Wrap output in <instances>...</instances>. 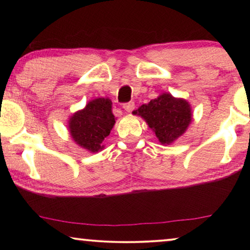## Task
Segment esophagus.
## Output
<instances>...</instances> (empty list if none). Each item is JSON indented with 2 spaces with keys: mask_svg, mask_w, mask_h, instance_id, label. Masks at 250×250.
I'll list each match as a JSON object with an SVG mask.
<instances>
[{
  "mask_svg": "<svg viewBox=\"0 0 250 250\" xmlns=\"http://www.w3.org/2000/svg\"><path fill=\"white\" fill-rule=\"evenodd\" d=\"M134 108H135V104H134V102H132V101L126 102V104H123V109H124L126 112H131Z\"/></svg>",
  "mask_w": 250,
  "mask_h": 250,
  "instance_id": "esophagus-1",
  "label": "esophagus"
}]
</instances>
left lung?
Here are the masks:
<instances>
[{
	"label": "left lung",
	"mask_w": 250,
	"mask_h": 250,
	"mask_svg": "<svg viewBox=\"0 0 250 250\" xmlns=\"http://www.w3.org/2000/svg\"><path fill=\"white\" fill-rule=\"evenodd\" d=\"M145 119L162 145H170L187 131L192 114L189 102L163 93L133 111Z\"/></svg>",
	"instance_id": "1"
}]
</instances>
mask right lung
<instances>
[{"label":"right lung","instance_id":"right-lung-1","mask_svg":"<svg viewBox=\"0 0 250 250\" xmlns=\"http://www.w3.org/2000/svg\"><path fill=\"white\" fill-rule=\"evenodd\" d=\"M111 104L110 99L98 98L71 116L68 127L71 138L78 146L91 152L102 150V142L115 125Z\"/></svg>","mask_w":250,"mask_h":250}]
</instances>
